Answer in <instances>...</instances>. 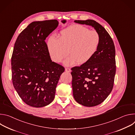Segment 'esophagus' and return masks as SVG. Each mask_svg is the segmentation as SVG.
Segmentation results:
<instances>
[{"label":"esophagus","instance_id":"34e87169","mask_svg":"<svg viewBox=\"0 0 135 135\" xmlns=\"http://www.w3.org/2000/svg\"><path fill=\"white\" fill-rule=\"evenodd\" d=\"M65 71H67V72H70L71 71V69L69 68H65Z\"/></svg>","mask_w":135,"mask_h":135}]
</instances>
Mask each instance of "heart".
I'll use <instances>...</instances> for the list:
<instances>
[{
    "mask_svg": "<svg viewBox=\"0 0 135 135\" xmlns=\"http://www.w3.org/2000/svg\"><path fill=\"white\" fill-rule=\"evenodd\" d=\"M100 41L99 33L95 30H90L80 25H73L61 30L58 39L51 37L47 41V49L52 61H64L67 66L78 63L82 65L88 63L97 52Z\"/></svg>",
    "mask_w": 135,
    "mask_h": 135,
    "instance_id": "obj_1",
    "label": "heart"
}]
</instances>
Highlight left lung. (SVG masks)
Returning <instances> with one entry per match:
<instances>
[{
	"mask_svg": "<svg viewBox=\"0 0 135 135\" xmlns=\"http://www.w3.org/2000/svg\"><path fill=\"white\" fill-rule=\"evenodd\" d=\"M74 22L92 26L100 37L98 50L92 58L84 65L71 69L74 99L83 106H95L107 98L113 88L116 73L115 46L108 32L95 21Z\"/></svg>",
	"mask_w": 135,
	"mask_h": 135,
	"instance_id": "8db88e82",
	"label": "left lung"
}]
</instances>
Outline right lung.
Here are the masks:
<instances>
[{"instance_id":"1","label":"right lung","mask_w":135,"mask_h":135,"mask_svg":"<svg viewBox=\"0 0 135 135\" xmlns=\"http://www.w3.org/2000/svg\"><path fill=\"white\" fill-rule=\"evenodd\" d=\"M56 20L34 21L18 36L11 58L13 86L27 105L42 107L54 99L65 68L53 62L45 41L58 26Z\"/></svg>"}]
</instances>
